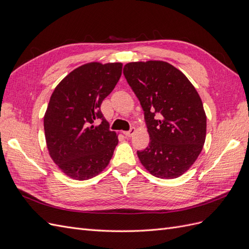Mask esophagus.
Segmentation results:
<instances>
[{
	"mask_svg": "<svg viewBox=\"0 0 249 249\" xmlns=\"http://www.w3.org/2000/svg\"><path fill=\"white\" fill-rule=\"evenodd\" d=\"M135 131H136V129H135V127H131V129L129 130V131H125V132H124V135L125 137H132L133 135H134V133H135Z\"/></svg>",
	"mask_w": 249,
	"mask_h": 249,
	"instance_id": "1",
	"label": "esophagus"
}]
</instances>
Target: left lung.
<instances>
[{
  "instance_id": "left-lung-1",
  "label": "left lung",
  "mask_w": 249,
  "mask_h": 249,
  "mask_svg": "<svg viewBox=\"0 0 249 249\" xmlns=\"http://www.w3.org/2000/svg\"><path fill=\"white\" fill-rule=\"evenodd\" d=\"M124 74L144 111L149 144L137 150L153 176L176 178L199 156L207 117L196 89L185 74L164 61L131 62Z\"/></svg>"
}]
</instances>
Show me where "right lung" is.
I'll use <instances>...</instances> for the list:
<instances>
[{
  "label": "right lung",
  "mask_w": 249,
  "mask_h": 249,
  "mask_svg": "<svg viewBox=\"0 0 249 249\" xmlns=\"http://www.w3.org/2000/svg\"><path fill=\"white\" fill-rule=\"evenodd\" d=\"M122 71V63H87L67 74L53 92L44 134L51 158L67 177L88 179L108 166L118 139L109 130L101 105ZM95 121L100 124L95 126Z\"/></svg>",
  "instance_id": "1"
}]
</instances>
